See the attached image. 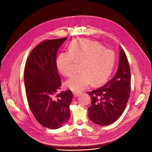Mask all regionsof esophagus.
Segmentation results:
<instances>
[{"label":"esophagus","mask_w":152,"mask_h":152,"mask_svg":"<svg viewBox=\"0 0 152 152\" xmlns=\"http://www.w3.org/2000/svg\"><path fill=\"white\" fill-rule=\"evenodd\" d=\"M81 94H82V93L80 92V91H73V94H74V97H77V96H80Z\"/></svg>","instance_id":"esophagus-1"}]
</instances>
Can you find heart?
Listing matches in <instances>:
<instances>
[{
    "instance_id": "obj_1",
    "label": "heart",
    "mask_w": 152,
    "mask_h": 152,
    "mask_svg": "<svg viewBox=\"0 0 152 152\" xmlns=\"http://www.w3.org/2000/svg\"><path fill=\"white\" fill-rule=\"evenodd\" d=\"M114 53L98 42L88 39H77L71 43L69 50L61 52L56 59L59 72L69 77L73 73L74 61H82L80 70L66 83L74 91H81L92 83L94 86L104 83L110 77L115 64Z\"/></svg>"
}]
</instances>
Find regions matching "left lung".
<instances>
[{
  "instance_id": "left-lung-1",
  "label": "left lung",
  "mask_w": 152,
  "mask_h": 152,
  "mask_svg": "<svg viewBox=\"0 0 152 152\" xmlns=\"http://www.w3.org/2000/svg\"><path fill=\"white\" fill-rule=\"evenodd\" d=\"M118 67L115 75L103 86L87 93L91 96L88 108L90 120L101 126L117 121L125 109L131 91V72L126 55L120 47Z\"/></svg>"
}]
</instances>
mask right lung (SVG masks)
Returning <instances> with one entry per match:
<instances>
[{
	"mask_svg": "<svg viewBox=\"0 0 152 152\" xmlns=\"http://www.w3.org/2000/svg\"><path fill=\"white\" fill-rule=\"evenodd\" d=\"M67 39L39 44L30 53L24 68V81L30 109L41 125L51 129L62 127L70 118L72 91L56 94L61 85L56 66L57 52Z\"/></svg>",
	"mask_w": 152,
	"mask_h": 152,
	"instance_id": "right-lung-1",
	"label": "right lung"
}]
</instances>
